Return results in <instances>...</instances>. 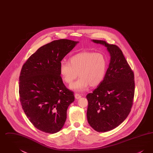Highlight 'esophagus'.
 <instances>
[{
  "label": "esophagus",
  "mask_w": 153,
  "mask_h": 153,
  "mask_svg": "<svg viewBox=\"0 0 153 153\" xmlns=\"http://www.w3.org/2000/svg\"><path fill=\"white\" fill-rule=\"evenodd\" d=\"M74 96H75V99H80L81 97V95H79V94H76L75 95H74Z\"/></svg>",
  "instance_id": "1"
}]
</instances>
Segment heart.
I'll return each instance as SVG.
<instances>
[{"instance_id": "obj_1", "label": "heart", "mask_w": 153, "mask_h": 153, "mask_svg": "<svg viewBox=\"0 0 153 153\" xmlns=\"http://www.w3.org/2000/svg\"><path fill=\"white\" fill-rule=\"evenodd\" d=\"M107 66L105 57L99 53L83 51L74 55L69 62L62 61L59 65V73L63 81L71 84L79 74L80 79L70 86L74 91L82 92L89 86L95 87L104 79Z\"/></svg>"}]
</instances>
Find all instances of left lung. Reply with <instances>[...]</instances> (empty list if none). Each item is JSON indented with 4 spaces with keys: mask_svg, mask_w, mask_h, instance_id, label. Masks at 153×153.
<instances>
[{
    "mask_svg": "<svg viewBox=\"0 0 153 153\" xmlns=\"http://www.w3.org/2000/svg\"><path fill=\"white\" fill-rule=\"evenodd\" d=\"M110 55L109 65L102 82L87 95L88 122L97 132L112 130L128 117L134 96V75L120 48L101 40Z\"/></svg>",
    "mask_w": 153,
    "mask_h": 153,
    "instance_id": "left-lung-1",
    "label": "left lung"
}]
</instances>
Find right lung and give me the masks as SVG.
<instances>
[{
    "label": "right lung",
    "mask_w": 153,
    "mask_h": 153,
    "mask_svg": "<svg viewBox=\"0 0 153 153\" xmlns=\"http://www.w3.org/2000/svg\"><path fill=\"white\" fill-rule=\"evenodd\" d=\"M79 42L65 39L53 41L39 48L22 66L19 76L22 108L41 131L54 134L65 123L67 109L74 96L63 83L59 65Z\"/></svg>",
    "instance_id": "add662e5"
}]
</instances>
